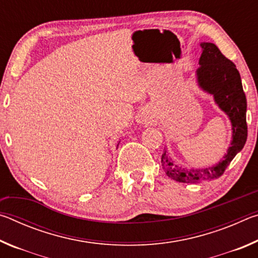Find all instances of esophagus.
Masks as SVG:
<instances>
[{
  "label": "esophagus",
  "instance_id": "esophagus-1",
  "mask_svg": "<svg viewBox=\"0 0 258 258\" xmlns=\"http://www.w3.org/2000/svg\"><path fill=\"white\" fill-rule=\"evenodd\" d=\"M148 120V116H147V113L146 112H141L139 115V117H138V121L139 123H145V121H147Z\"/></svg>",
  "mask_w": 258,
  "mask_h": 258
}]
</instances>
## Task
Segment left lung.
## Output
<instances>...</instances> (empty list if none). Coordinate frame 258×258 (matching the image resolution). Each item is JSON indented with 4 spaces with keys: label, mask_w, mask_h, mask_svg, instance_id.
Wrapping results in <instances>:
<instances>
[{
    "label": "left lung",
    "mask_w": 258,
    "mask_h": 258,
    "mask_svg": "<svg viewBox=\"0 0 258 258\" xmlns=\"http://www.w3.org/2000/svg\"><path fill=\"white\" fill-rule=\"evenodd\" d=\"M203 52L197 69L198 85L205 92L212 94L215 103L224 111L232 125V141L223 160L207 168H184L174 163L164 149L161 166L166 175L182 183H198L218 178L224 173L235 155L242 150L247 141V100L241 77L235 64L229 60L214 43H200Z\"/></svg>",
    "instance_id": "left-lung-1"
}]
</instances>
